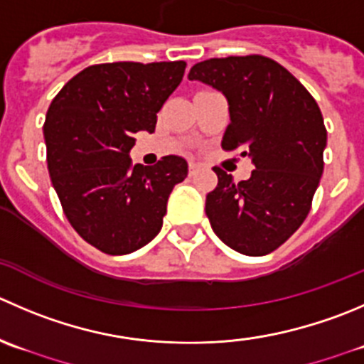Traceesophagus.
I'll use <instances>...</instances> for the list:
<instances>
[{"instance_id": "34e87169", "label": "esophagus", "mask_w": 364, "mask_h": 364, "mask_svg": "<svg viewBox=\"0 0 364 364\" xmlns=\"http://www.w3.org/2000/svg\"><path fill=\"white\" fill-rule=\"evenodd\" d=\"M199 165H197V164H190V167H188V174L190 176H196L197 174V172H199Z\"/></svg>"}]
</instances>
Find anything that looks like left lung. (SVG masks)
I'll return each mask as SVG.
<instances>
[{
    "label": "left lung",
    "instance_id": "1",
    "mask_svg": "<svg viewBox=\"0 0 364 364\" xmlns=\"http://www.w3.org/2000/svg\"><path fill=\"white\" fill-rule=\"evenodd\" d=\"M229 103L222 149L252 158L249 179L236 183L215 167L218 183L206 196L215 235L245 256L283 245L308 217L323 172L327 129L304 85L276 60L261 55L210 58L190 69Z\"/></svg>",
    "mask_w": 364,
    "mask_h": 364
}]
</instances>
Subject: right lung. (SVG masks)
<instances>
[{"label":"right lung","mask_w":364,"mask_h":364,"mask_svg":"<svg viewBox=\"0 0 364 364\" xmlns=\"http://www.w3.org/2000/svg\"><path fill=\"white\" fill-rule=\"evenodd\" d=\"M186 62H114L70 77L44 122L48 171L74 231L101 252L121 256L160 232L172 188L188 174L183 158L132 164L135 133L181 83Z\"/></svg>","instance_id":"1"}]
</instances>
